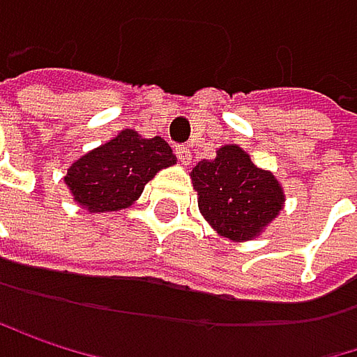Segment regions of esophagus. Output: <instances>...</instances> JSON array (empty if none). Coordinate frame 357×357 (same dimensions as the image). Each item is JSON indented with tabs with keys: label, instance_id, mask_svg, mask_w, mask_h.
I'll return each instance as SVG.
<instances>
[{
	"label": "esophagus",
	"instance_id": "1",
	"mask_svg": "<svg viewBox=\"0 0 357 357\" xmlns=\"http://www.w3.org/2000/svg\"><path fill=\"white\" fill-rule=\"evenodd\" d=\"M175 156H177V160H180L182 165H188V162L192 160V152H190V148H186V146H177V148H175Z\"/></svg>",
	"mask_w": 357,
	"mask_h": 357
}]
</instances>
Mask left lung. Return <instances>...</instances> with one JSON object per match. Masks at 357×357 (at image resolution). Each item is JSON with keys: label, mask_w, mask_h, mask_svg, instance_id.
<instances>
[{"label": "left lung", "mask_w": 357, "mask_h": 357, "mask_svg": "<svg viewBox=\"0 0 357 357\" xmlns=\"http://www.w3.org/2000/svg\"><path fill=\"white\" fill-rule=\"evenodd\" d=\"M190 177L203 218L233 241L258 237L284 209L286 195L275 175L256 167L235 144L222 146L211 160H201Z\"/></svg>", "instance_id": "left-lung-1"}]
</instances>
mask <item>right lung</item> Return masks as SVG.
<instances>
[{
  "label": "right lung",
  "instance_id": "right-lung-1",
  "mask_svg": "<svg viewBox=\"0 0 357 357\" xmlns=\"http://www.w3.org/2000/svg\"><path fill=\"white\" fill-rule=\"evenodd\" d=\"M175 165V154L160 137L146 139L133 129L86 152L65 175L73 201L91 213L131 207L144 186L160 171Z\"/></svg>",
  "mask_w": 357,
  "mask_h": 357
}]
</instances>
